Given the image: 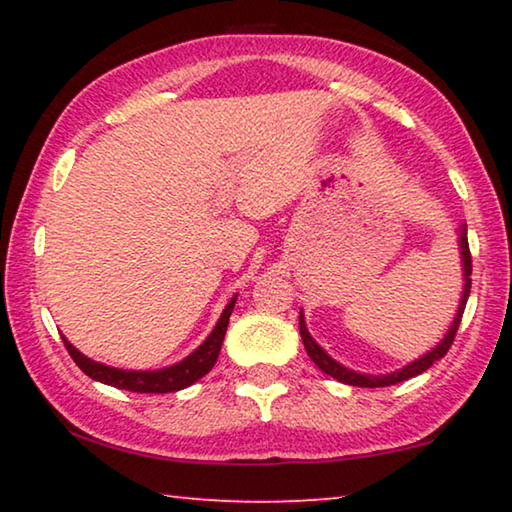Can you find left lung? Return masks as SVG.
Wrapping results in <instances>:
<instances>
[{
	"label": "left lung",
	"instance_id": "left-lung-1",
	"mask_svg": "<svg viewBox=\"0 0 512 512\" xmlns=\"http://www.w3.org/2000/svg\"><path fill=\"white\" fill-rule=\"evenodd\" d=\"M461 255H463V275H465V289H463V298H461V305H458V314L454 318L452 327H449V332L443 341H440L436 348L431 352L424 354L418 361L409 363V366L391 372V375H361V372H352L341 363H336L329 354L320 348V345L311 339L309 332H307V325H305V318L300 314V336H302V343H305V350L311 357V361L316 363V366L325 372V375L334 377L343 381V384H350V386H361V388H381V386H393V384H400L404 379H411L415 375H420V372L429 370L433 363L438 359H443L445 354L452 348V343L456 339V332H458V325H461V318H463V311L467 305V298H470V289H472V255H470V244H467V228H461Z\"/></svg>",
	"mask_w": 512,
	"mask_h": 512
}]
</instances>
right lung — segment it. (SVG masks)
Listing matches in <instances>:
<instances>
[{
  "label": "right lung",
  "mask_w": 512,
  "mask_h": 512,
  "mask_svg": "<svg viewBox=\"0 0 512 512\" xmlns=\"http://www.w3.org/2000/svg\"><path fill=\"white\" fill-rule=\"evenodd\" d=\"M235 300L237 298H232L228 302V307L223 309L219 323H216L212 334L207 336L201 348L194 350L187 359L176 363V366L164 368V370L137 372V370L110 368L85 357V354L76 350L65 336H63V343L76 366H79L88 377L101 381V384L115 386V388H121V391H131V393H173V391H180V388L192 386L194 381L205 377L207 372L212 370L216 359H219L221 343L225 339V329H228L230 314L232 309H235Z\"/></svg>",
  "instance_id": "add662e5"
}]
</instances>
